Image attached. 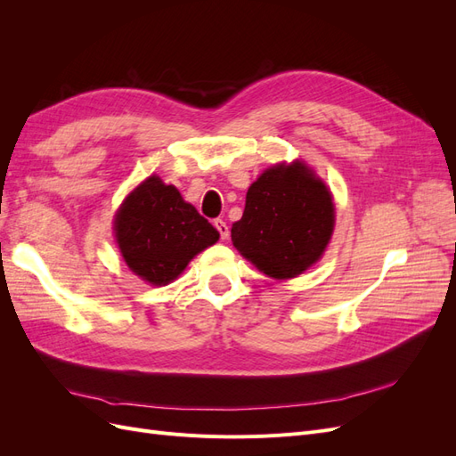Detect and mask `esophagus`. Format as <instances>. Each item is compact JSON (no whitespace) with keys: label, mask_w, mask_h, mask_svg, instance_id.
I'll return each instance as SVG.
<instances>
[{"label":"esophagus","mask_w":456,"mask_h":456,"mask_svg":"<svg viewBox=\"0 0 456 456\" xmlns=\"http://www.w3.org/2000/svg\"><path fill=\"white\" fill-rule=\"evenodd\" d=\"M215 228L218 230L220 238H223V240H228V236H230V228H228V224L224 223L223 218H216V220H215Z\"/></svg>","instance_id":"34e87169"}]
</instances>
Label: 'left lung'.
Listing matches in <instances>:
<instances>
[{
	"label": "left lung",
	"mask_w": 456,
	"mask_h": 456,
	"mask_svg": "<svg viewBox=\"0 0 456 456\" xmlns=\"http://www.w3.org/2000/svg\"><path fill=\"white\" fill-rule=\"evenodd\" d=\"M333 230V196L297 159L273 165L249 186L232 243L268 278L291 280L322 258Z\"/></svg>",
	"instance_id": "1"
}]
</instances>
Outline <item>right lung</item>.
Listing matches in <instances>:
<instances>
[{"label": "right lung", "instance_id": "obj_1", "mask_svg": "<svg viewBox=\"0 0 456 456\" xmlns=\"http://www.w3.org/2000/svg\"><path fill=\"white\" fill-rule=\"evenodd\" d=\"M116 240L131 272L150 285H167L220 233L173 184L151 175L121 203Z\"/></svg>", "mask_w": 456, "mask_h": 456}]
</instances>
